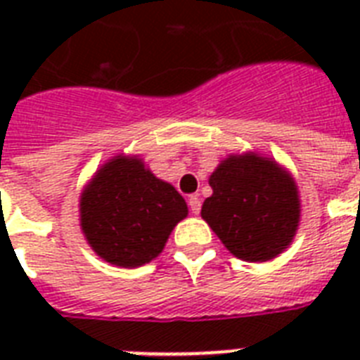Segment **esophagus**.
Listing matches in <instances>:
<instances>
[{
	"mask_svg": "<svg viewBox=\"0 0 360 360\" xmlns=\"http://www.w3.org/2000/svg\"><path fill=\"white\" fill-rule=\"evenodd\" d=\"M188 207H191L192 214L200 213V209H202V202H200V198H198V196L188 198Z\"/></svg>",
	"mask_w": 360,
	"mask_h": 360,
	"instance_id": "esophagus-1",
	"label": "esophagus"
}]
</instances>
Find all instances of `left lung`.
I'll return each instance as SVG.
<instances>
[{
	"label": "left lung",
	"mask_w": 360,
	"mask_h": 360,
	"mask_svg": "<svg viewBox=\"0 0 360 360\" xmlns=\"http://www.w3.org/2000/svg\"><path fill=\"white\" fill-rule=\"evenodd\" d=\"M213 194L202 219L245 262H267L290 246L301 219L299 191L288 169L256 153L230 155L209 177Z\"/></svg>",
	"instance_id": "1"
}]
</instances>
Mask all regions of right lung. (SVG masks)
Segmentation results:
<instances>
[{
  "label": "right lung",
  "instance_id": "obj_1",
  "mask_svg": "<svg viewBox=\"0 0 360 360\" xmlns=\"http://www.w3.org/2000/svg\"><path fill=\"white\" fill-rule=\"evenodd\" d=\"M186 214L179 192L157 179L138 157L110 158L80 196V226L87 243L117 267H140L155 259Z\"/></svg>",
  "mask_w": 360,
  "mask_h": 360
}]
</instances>
